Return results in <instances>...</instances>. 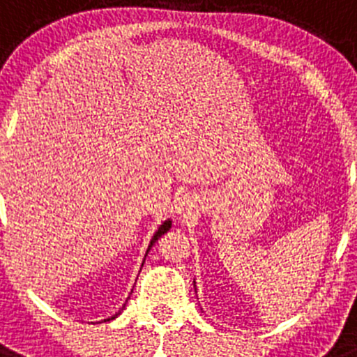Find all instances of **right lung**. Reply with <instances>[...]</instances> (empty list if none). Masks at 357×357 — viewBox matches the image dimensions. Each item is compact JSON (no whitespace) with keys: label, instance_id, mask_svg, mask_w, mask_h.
Wrapping results in <instances>:
<instances>
[{"label":"right lung","instance_id":"right-lung-1","mask_svg":"<svg viewBox=\"0 0 357 357\" xmlns=\"http://www.w3.org/2000/svg\"><path fill=\"white\" fill-rule=\"evenodd\" d=\"M169 227H172V222H169V220H166V222H164V223H162V225H160V227H159V230H157L155 234H153V238H151V241H150V247H148V250H150V248H151V245H153V243H155V241H157V239H159V238H160V236H162V234H164V232H166V230H169ZM146 254H148V252H146ZM118 314H119V313H118ZM118 314H114V317H110V318H107V320H114V318H116V317H118ZM103 321H105V320H103Z\"/></svg>","mask_w":357,"mask_h":357}]
</instances>
